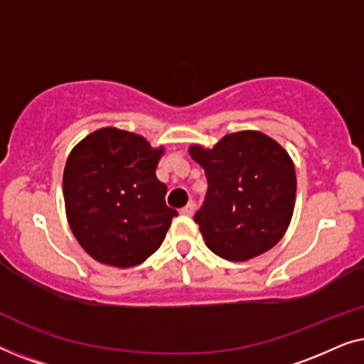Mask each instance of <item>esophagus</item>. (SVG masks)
<instances>
[{
  "instance_id": "1",
  "label": "esophagus",
  "mask_w": 364,
  "mask_h": 364,
  "mask_svg": "<svg viewBox=\"0 0 364 364\" xmlns=\"http://www.w3.org/2000/svg\"><path fill=\"white\" fill-rule=\"evenodd\" d=\"M193 210H196V203L188 202L186 207L181 208V213H182V215H188V217H191L192 213H193Z\"/></svg>"
}]
</instances>
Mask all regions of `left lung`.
<instances>
[{
    "mask_svg": "<svg viewBox=\"0 0 364 364\" xmlns=\"http://www.w3.org/2000/svg\"><path fill=\"white\" fill-rule=\"evenodd\" d=\"M203 168L207 193L193 215L207 247L230 262L250 260L275 247L290 225L296 196L295 167L265 134H228L207 151L191 147Z\"/></svg>",
    "mask_w": 364,
    "mask_h": 364,
    "instance_id": "left-lung-1",
    "label": "left lung"
}]
</instances>
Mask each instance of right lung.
<instances>
[{"label": "right lung", "instance_id": "add662e5", "mask_svg": "<svg viewBox=\"0 0 364 364\" xmlns=\"http://www.w3.org/2000/svg\"><path fill=\"white\" fill-rule=\"evenodd\" d=\"M162 149L137 134L106 127L69 154L63 177L74 237L97 262L129 268L162 245L177 210L156 177Z\"/></svg>", "mask_w": 364, "mask_h": 364}]
</instances>
